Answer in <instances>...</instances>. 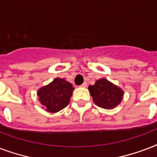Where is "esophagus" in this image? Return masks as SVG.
Wrapping results in <instances>:
<instances>
[{"instance_id":"esophagus-1","label":"esophagus","mask_w":157,"mask_h":157,"mask_svg":"<svg viewBox=\"0 0 157 157\" xmlns=\"http://www.w3.org/2000/svg\"><path fill=\"white\" fill-rule=\"evenodd\" d=\"M87 82H83V83H82V84L81 85L80 87H87Z\"/></svg>"}]
</instances>
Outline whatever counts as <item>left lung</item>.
<instances>
[{"instance_id": "obj_1", "label": "left lung", "mask_w": 157, "mask_h": 157, "mask_svg": "<svg viewBox=\"0 0 157 157\" xmlns=\"http://www.w3.org/2000/svg\"><path fill=\"white\" fill-rule=\"evenodd\" d=\"M93 102L104 109L116 107L122 101L124 92L121 88L105 78L97 80L94 85L88 87Z\"/></svg>"}]
</instances>
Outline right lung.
Segmentation results:
<instances>
[{"label": "right lung", "instance_id": "obj_1", "mask_svg": "<svg viewBox=\"0 0 157 157\" xmlns=\"http://www.w3.org/2000/svg\"><path fill=\"white\" fill-rule=\"evenodd\" d=\"M74 89L70 82L56 78L51 83L41 87L37 91V96L48 112L56 113L67 106Z\"/></svg>", "mask_w": 157, "mask_h": 157}]
</instances>
